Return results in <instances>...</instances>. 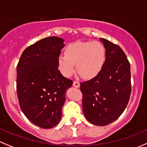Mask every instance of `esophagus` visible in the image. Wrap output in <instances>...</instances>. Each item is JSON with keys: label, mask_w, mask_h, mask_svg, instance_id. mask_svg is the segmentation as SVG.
Wrapping results in <instances>:
<instances>
[{"label": "esophagus", "mask_w": 147, "mask_h": 147, "mask_svg": "<svg viewBox=\"0 0 147 147\" xmlns=\"http://www.w3.org/2000/svg\"><path fill=\"white\" fill-rule=\"evenodd\" d=\"M73 86L75 88H79L80 87V83L78 81H74L73 82Z\"/></svg>", "instance_id": "1"}]
</instances>
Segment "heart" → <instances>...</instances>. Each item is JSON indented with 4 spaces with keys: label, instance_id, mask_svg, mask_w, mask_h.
I'll list each match as a JSON object with an SVG mask.
<instances>
[{
    "label": "heart",
    "instance_id": "1",
    "mask_svg": "<svg viewBox=\"0 0 147 147\" xmlns=\"http://www.w3.org/2000/svg\"><path fill=\"white\" fill-rule=\"evenodd\" d=\"M106 49L98 41L76 42L69 45L65 54L58 58V67L65 77H70L75 70L83 78L90 79L96 76L105 65Z\"/></svg>",
    "mask_w": 147,
    "mask_h": 147
}]
</instances>
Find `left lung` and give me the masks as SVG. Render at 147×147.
Returning a JSON list of instances; mask_svg holds the SVG:
<instances>
[{
	"mask_svg": "<svg viewBox=\"0 0 147 147\" xmlns=\"http://www.w3.org/2000/svg\"><path fill=\"white\" fill-rule=\"evenodd\" d=\"M106 49V61L101 72L80 83L83 109L86 119L104 126L117 120L124 112L131 93V65L117 45L101 38Z\"/></svg>",
	"mask_w": 147,
	"mask_h": 147,
	"instance_id": "left-lung-1",
	"label": "left lung"
}]
</instances>
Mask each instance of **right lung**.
Listing matches in <instances>:
<instances>
[{"label":"right lung","instance_id":"right-lung-1","mask_svg":"<svg viewBox=\"0 0 147 147\" xmlns=\"http://www.w3.org/2000/svg\"><path fill=\"white\" fill-rule=\"evenodd\" d=\"M64 40L51 36L28 46L16 67V92L22 111L31 123L51 128L59 123L66 90L72 80L61 75L58 58Z\"/></svg>","mask_w":147,"mask_h":147}]
</instances>
